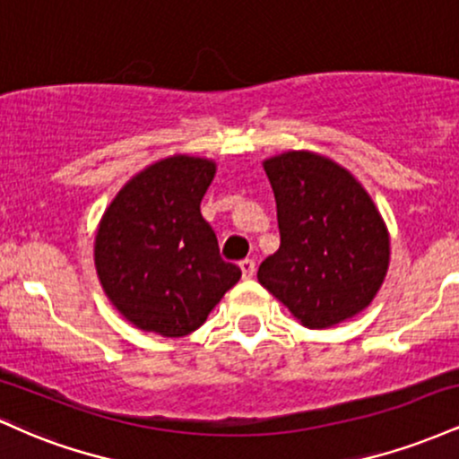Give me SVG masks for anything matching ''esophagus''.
<instances>
[{"mask_svg":"<svg viewBox=\"0 0 459 459\" xmlns=\"http://www.w3.org/2000/svg\"><path fill=\"white\" fill-rule=\"evenodd\" d=\"M239 267H241V273H244V278H252V276H255L256 265H255V261H252V259L239 261Z\"/></svg>","mask_w":459,"mask_h":459,"instance_id":"esophagus-1","label":"esophagus"}]
</instances>
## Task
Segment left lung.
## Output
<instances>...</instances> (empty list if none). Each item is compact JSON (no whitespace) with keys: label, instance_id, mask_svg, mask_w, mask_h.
<instances>
[{"label":"left lung","instance_id":"left-lung-1","mask_svg":"<svg viewBox=\"0 0 459 459\" xmlns=\"http://www.w3.org/2000/svg\"><path fill=\"white\" fill-rule=\"evenodd\" d=\"M276 198L281 247L259 282L299 324L324 330L365 310L391 263V235L347 168L313 151L263 161Z\"/></svg>","mask_w":459,"mask_h":459}]
</instances>
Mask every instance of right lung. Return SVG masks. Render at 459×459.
I'll list each match as a JSON object with an SVG mask.
<instances>
[{
  "mask_svg": "<svg viewBox=\"0 0 459 459\" xmlns=\"http://www.w3.org/2000/svg\"><path fill=\"white\" fill-rule=\"evenodd\" d=\"M215 168L207 157H166L131 177L105 209L94 267L112 307L138 330L168 339L198 330L241 278L220 259L200 213Z\"/></svg>",
  "mask_w": 459,
  "mask_h": 459,
  "instance_id": "1",
  "label": "right lung"
}]
</instances>
